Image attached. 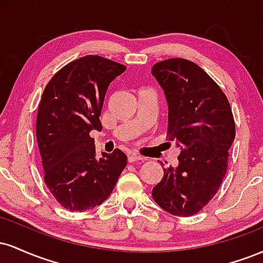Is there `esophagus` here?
Segmentation results:
<instances>
[{
    "mask_svg": "<svg viewBox=\"0 0 263 263\" xmlns=\"http://www.w3.org/2000/svg\"><path fill=\"white\" fill-rule=\"evenodd\" d=\"M127 159H128L129 163H134V162L142 161V159H143V158H142L141 156L136 155V153H128V155H127Z\"/></svg>",
    "mask_w": 263,
    "mask_h": 263,
    "instance_id": "esophagus-1",
    "label": "esophagus"
}]
</instances>
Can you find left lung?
Segmentation results:
<instances>
[{"instance_id": "8db88e82", "label": "left lung", "mask_w": 263, "mask_h": 263, "mask_svg": "<svg viewBox=\"0 0 263 263\" xmlns=\"http://www.w3.org/2000/svg\"><path fill=\"white\" fill-rule=\"evenodd\" d=\"M168 101V135L180 147L177 168H163L152 197L172 215H194L216 194L235 140L228 98L200 66L171 58L152 66Z\"/></svg>"}]
</instances>
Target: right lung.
I'll list each match as a JSON object with an SVG mask.
<instances>
[{"mask_svg":"<svg viewBox=\"0 0 263 263\" xmlns=\"http://www.w3.org/2000/svg\"><path fill=\"white\" fill-rule=\"evenodd\" d=\"M126 66L100 55H85L63 66L44 87L35 134L44 182L69 211L104 203L127 163L121 149L95 157L92 129L102 128L100 115L110 83Z\"/></svg>","mask_w":263,"mask_h":263,"instance_id":"add662e5","label":"right lung"}]
</instances>
